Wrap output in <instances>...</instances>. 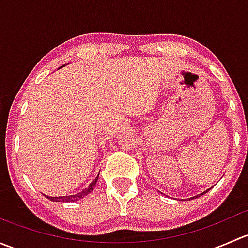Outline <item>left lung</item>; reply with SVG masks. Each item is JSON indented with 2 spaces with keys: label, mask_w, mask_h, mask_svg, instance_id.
I'll return each instance as SVG.
<instances>
[{
  "label": "left lung",
  "mask_w": 248,
  "mask_h": 248,
  "mask_svg": "<svg viewBox=\"0 0 248 248\" xmlns=\"http://www.w3.org/2000/svg\"><path fill=\"white\" fill-rule=\"evenodd\" d=\"M207 191H209V189H207ZM207 191H205V192H202V193H201V194H198V196H196V197H201V196H202V194H205V193H206V192ZM194 198V197H192V198H189V199H193Z\"/></svg>",
  "instance_id": "left-lung-1"
}]
</instances>
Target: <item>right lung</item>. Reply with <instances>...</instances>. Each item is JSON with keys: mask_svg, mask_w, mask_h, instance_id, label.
<instances>
[{"mask_svg": "<svg viewBox=\"0 0 248 248\" xmlns=\"http://www.w3.org/2000/svg\"><path fill=\"white\" fill-rule=\"evenodd\" d=\"M60 68H62V67H60ZM98 177H99V174L97 175L96 179H94L93 181L89 185V187H87V188L82 189L81 192H79V193H77V194H72V196H61V197H50V196H46V198H49L51 202H77V201H79V199L84 198L85 196H87V194H90L92 191H93L94 186H96L97 181H98Z\"/></svg>", "mask_w": 248, "mask_h": 248, "instance_id": "add662e5", "label": "right lung"}]
</instances>
